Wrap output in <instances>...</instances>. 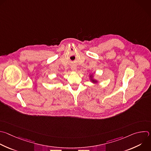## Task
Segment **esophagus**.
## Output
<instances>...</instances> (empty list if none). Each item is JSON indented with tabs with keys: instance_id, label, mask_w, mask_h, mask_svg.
Here are the masks:
<instances>
[{
	"instance_id": "1",
	"label": "esophagus",
	"mask_w": 151,
	"mask_h": 151,
	"mask_svg": "<svg viewBox=\"0 0 151 151\" xmlns=\"http://www.w3.org/2000/svg\"><path fill=\"white\" fill-rule=\"evenodd\" d=\"M72 70H73V71H75V70H76V68H75V67L72 68Z\"/></svg>"
}]
</instances>
